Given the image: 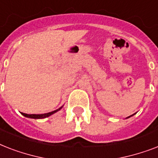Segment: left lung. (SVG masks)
Returning a JSON list of instances; mask_svg holds the SVG:
<instances>
[{
  "label": "left lung",
  "mask_w": 158,
  "mask_h": 158,
  "mask_svg": "<svg viewBox=\"0 0 158 158\" xmlns=\"http://www.w3.org/2000/svg\"><path fill=\"white\" fill-rule=\"evenodd\" d=\"M135 115V114H133V115H130V116H128V117H126V119H127V118H130V117H131V116H133V115Z\"/></svg>",
  "instance_id": "1"
}]
</instances>
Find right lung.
<instances>
[{
  "label": "right lung",
  "instance_id": "obj_1",
  "mask_svg": "<svg viewBox=\"0 0 158 158\" xmlns=\"http://www.w3.org/2000/svg\"><path fill=\"white\" fill-rule=\"evenodd\" d=\"M62 107H63V106H60V108H58V109H56V110H53V111H51V112L45 113V114H26V113H21V114H22L23 116H25V117L32 118V119H44V118L48 117V116L53 115L54 113L57 112V111L60 110Z\"/></svg>",
  "mask_w": 158,
  "mask_h": 158
}]
</instances>
